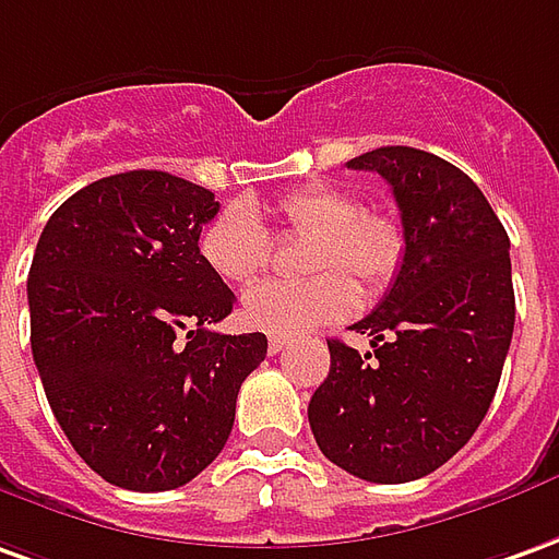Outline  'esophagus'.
Wrapping results in <instances>:
<instances>
[{"mask_svg":"<svg viewBox=\"0 0 559 559\" xmlns=\"http://www.w3.org/2000/svg\"><path fill=\"white\" fill-rule=\"evenodd\" d=\"M286 346H288V341H286V337H280V334H273L271 341H267V349H271L273 356H276V353H283Z\"/></svg>","mask_w":559,"mask_h":559,"instance_id":"34e87169","label":"esophagus"}]
</instances>
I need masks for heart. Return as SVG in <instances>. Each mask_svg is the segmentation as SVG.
Segmentation results:
<instances>
[{
  "label": "heart",
  "mask_w": 559,
  "mask_h": 559,
  "mask_svg": "<svg viewBox=\"0 0 559 559\" xmlns=\"http://www.w3.org/2000/svg\"><path fill=\"white\" fill-rule=\"evenodd\" d=\"M276 215L292 234H313L307 283H261L242 295L240 317L249 329L292 337L353 313V273L368 292L395 280L404 258L402 225L383 213H365L361 200L341 185L313 182L288 191ZM200 255L225 283H252L271 264V230L249 203H228L200 234Z\"/></svg>",
  "instance_id": "b5f03b06"
}]
</instances>
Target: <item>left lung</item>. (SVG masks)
<instances>
[{"mask_svg": "<svg viewBox=\"0 0 559 559\" xmlns=\"http://www.w3.org/2000/svg\"><path fill=\"white\" fill-rule=\"evenodd\" d=\"M346 167L386 179L404 258L390 295L353 325L374 353L329 341V377L307 417L331 463L404 484L448 463L496 395L514 331L511 242L478 185L444 157L383 145Z\"/></svg>", "mask_w": 559, "mask_h": 559, "instance_id": "obj_1", "label": "left lung"}]
</instances>
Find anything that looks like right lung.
I'll list each match as a JSON object with an SVG mask.
<instances>
[{"label": "right lung", "instance_id": "right-lung-1", "mask_svg": "<svg viewBox=\"0 0 559 559\" xmlns=\"http://www.w3.org/2000/svg\"><path fill=\"white\" fill-rule=\"evenodd\" d=\"M210 188L130 169L75 191L29 267V344L53 417L115 487L176 490L222 453L267 337L218 334L234 292L200 255Z\"/></svg>", "mask_w": 559, "mask_h": 559}]
</instances>
